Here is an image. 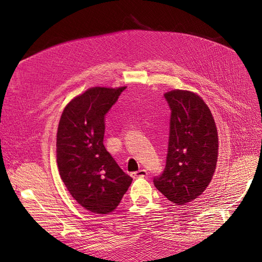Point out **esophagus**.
Wrapping results in <instances>:
<instances>
[{
    "label": "esophagus",
    "instance_id": "esophagus-1",
    "mask_svg": "<svg viewBox=\"0 0 262 262\" xmlns=\"http://www.w3.org/2000/svg\"><path fill=\"white\" fill-rule=\"evenodd\" d=\"M147 175H148V172H147V170H145V168H141V170L133 173L134 177H146Z\"/></svg>",
    "mask_w": 262,
    "mask_h": 262
}]
</instances>
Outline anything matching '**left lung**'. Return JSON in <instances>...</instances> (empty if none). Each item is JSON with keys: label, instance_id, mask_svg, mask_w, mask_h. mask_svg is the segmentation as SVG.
I'll return each instance as SVG.
<instances>
[{"label": "left lung", "instance_id": "1", "mask_svg": "<svg viewBox=\"0 0 262 262\" xmlns=\"http://www.w3.org/2000/svg\"><path fill=\"white\" fill-rule=\"evenodd\" d=\"M164 98L171 110L166 163L154 184L168 200L185 205L200 196L212 180L217 132L208 105L196 94L173 90Z\"/></svg>", "mask_w": 262, "mask_h": 262}]
</instances>
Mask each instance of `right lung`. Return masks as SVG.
<instances>
[{
  "label": "right lung",
  "mask_w": 262,
  "mask_h": 262,
  "mask_svg": "<svg viewBox=\"0 0 262 262\" xmlns=\"http://www.w3.org/2000/svg\"><path fill=\"white\" fill-rule=\"evenodd\" d=\"M125 89H88L66 105L58 123L56 161L61 179L73 198L95 213L112 212L133 181L103 145L105 114Z\"/></svg>",
  "instance_id": "obj_1"
}]
</instances>
